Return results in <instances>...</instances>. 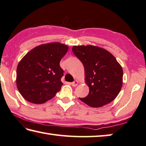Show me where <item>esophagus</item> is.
I'll list each match as a JSON object with an SVG mask.
<instances>
[{"label": "esophagus", "mask_w": 146, "mask_h": 146, "mask_svg": "<svg viewBox=\"0 0 146 146\" xmlns=\"http://www.w3.org/2000/svg\"><path fill=\"white\" fill-rule=\"evenodd\" d=\"M78 84V82L77 80H75L74 82H73L72 83H71V85H72V86L75 87V86H77Z\"/></svg>", "instance_id": "1"}]
</instances>
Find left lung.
<instances>
[{
	"instance_id": "obj_1",
	"label": "left lung",
	"mask_w": 146,
	"mask_h": 146,
	"mask_svg": "<svg viewBox=\"0 0 146 146\" xmlns=\"http://www.w3.org/2000/svg\"><path fill=\"white\" fill-rule=\"evenodd\" d=\"M73 54L84 65L89 94L82 102L91 107H101L114 100L123 86V71L113 55L103 48L73 46Z\"/></svg>"
}]
</instances>
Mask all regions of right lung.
Wrapping results in <instances>:
<instances>
[{
    "mask_svg": "<svg viewBox=\"0 0 146 146\" xmlns=\"http://www.w3.org/2000/svg\"><path fill=\"white\" fill-rule=\"evenodd\" d=\"M68 50L60 43L39 45L29 51L18 63L17 86L21 95L29 102L41 104L54 98L63 83L59 62Z\"/></svg>",
    "mask_w": 146,
    "mask_h": 146,
    "instance_id": "1",
    "label": "right lung"
}]
</instances>
